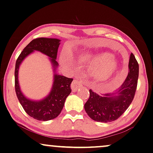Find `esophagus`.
Wrapping results in <instances>:
<instances>
[{
	"mask_svg": "<svg viewBox=\"0 0 153 153\" xmlns=\"http://www.w3.org/2000/svg\"><path fill=\"white\" fill-rule=\"evenodd\" d=\"M84 85V82L82 80H78V79H75L73 81L72 84H71V89L73 91H77L78 90L79 88L82 87Z\"/></svg>",
	"mask_w": 153,
	"mask_h": 153,
	"instance_id": "1",
	"label": "esophagus"
}]
</instances>
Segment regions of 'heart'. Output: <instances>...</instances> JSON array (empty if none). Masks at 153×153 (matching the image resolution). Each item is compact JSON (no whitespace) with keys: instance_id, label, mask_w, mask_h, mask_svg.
Segmentation results:
<instances>
[{"instance_id":"1","label":"heart","mask_w":153,"mask_h":153,"mask_svg":"<svg viewBox=\"0 0 153 153\" xmlns=\"http://www.w3.org/2000/svg\"><path fill=\"white\" fill-rule=\"evenodd\" d=\"M80 63L92 67L91 75L99 81H107L113 78L119 70V63L109 52H83L78 58ZM63 64H68L65 56L61 57Z\"/></svg>"}]
</instances>
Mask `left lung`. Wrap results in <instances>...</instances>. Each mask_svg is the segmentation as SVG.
Here are the masks:
<instances>
[{
  "label": "left lung",
  "instance_id": "1",
  "mask_svg": "<svg viewBox=\"0 0 153 153\" xmlns=\"http://www.w3.org/2000/svg\"><path fill=\"white\" fill-rule=\"evenodd\" d=\"M138 63L131 53L128 73L120 88L113 93L100 95L90 90V97L85 110L91 119L99 122H111L121 117L128 109L134 98L138 84Z\"/></svg>",
  "mask_w": 153,
  "mask_h": 153
}]
</instances>
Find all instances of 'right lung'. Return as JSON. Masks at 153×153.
Returning a JSON list of instances; mask_svg holds the SVG:
<instances>
[{
    "mask_svg": "<svg viewBox=\"0 0 153 153\" xmlns=\"http://www.w3.org/2000/svg\"><path fill=\"white\" fill-rule=\"evenodd\" d=\"M61 40L52 38H37L33 39L23 49L15 63V87L17 99L26 113L39 121H49L56 118L62 111L65 99L71 92L73 78L56 73L59 63L56 59ZM34 51L42 52L50 58L54 72V82L50 93L44 99L34 101L25 97L20 90L18 82L19 67L23 59Z\"/></svg>",
    "mask_w": 153,
    "mask_h": 153,
    "instance_id": "1",
    "label": "right lung"
}]
</instances>
